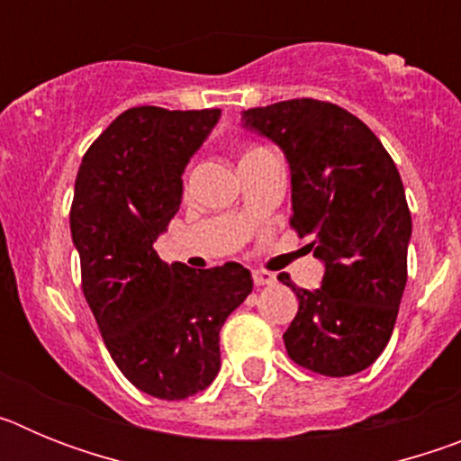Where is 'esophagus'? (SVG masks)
<instances>
[{
	"label": "esophagus",
	"instance_id": "obj_1",
	"mask_svg": "<svg viewBox=\"0 0 461 461\" xmlns=\"http://www.w3.org/2000/svg\"><path fill=\"white\" fill-rule=\"evenodd\" d=\"M251 276H254L256 286H267V284H272V281H275V275H272V272H266V270H254L251 272Z\"/></svg>",
	"mask_w": 461,
	"mask_h": 461
}]
</instances>
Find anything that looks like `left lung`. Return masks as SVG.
<instances>
[{
    "mask_svg": "<svg viewBox=\"0 0 461 461\" xmlns=\"http://www.w3.org/2000/svg\"><path fill=\"white\" fill-rule=\"evenodd\" d=\"M291 168V226L325 266L284 332L293 362L323 376L367 369L388 346L406 286L411 212L399 170L365 122L328 101L291 99L242 113Z\"/></svg>",
    "mask_w": 461,
    "mask_h": 461,
    "instance_id": "left-lung-1",
    "label": "left lung"
}]
</instances>
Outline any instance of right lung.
Listing matches in <instances>:
<instances>
[{
    "instance_id": "obj_1",
    "label": "right lung",
    "mask_w": 461,
    "mask_h": 461,
    "mask_svg": "<svg viewBox=\"0 0 461 461\" xmlns=\"http://www.w3.org/2000/svg\"><path fill=\"white\" fill-rule=\"evenodd\" d=\"M221 110L140 105L122 113L83 157L71 238L83 293L110 357L142 393L186 399L221 367L219 330L254 279L240 263L191 270L154 242L182 203V173Z\"/></svg>"
}]
</instances>
